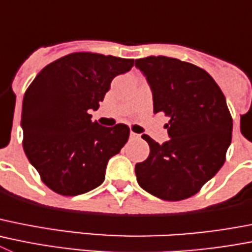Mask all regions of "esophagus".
Segmentation results:
<instances>
[{
	"instance_id": "1",
	"label": "esophagus",
	"mask_w": 252,
	"mask_h": 252,
	"mask_svg": "<svg viewBox=\"0 0 252 252\" xmlns=\"http://www.w3.org/2000/svg\"><path fill=\"white\" fill-rule=\"evenodd\" d=\"M130 137L131 138H138V137H140V135H137V133H135V132H132V131H131Z\"/></svg>"
}]
</instances>
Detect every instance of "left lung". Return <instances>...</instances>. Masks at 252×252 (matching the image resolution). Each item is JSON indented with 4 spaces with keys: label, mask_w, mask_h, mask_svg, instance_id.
I'll use <instances>...</instances> for the list:
<instances>
[{
    "label": "left lung",
    "mask_w": 252,
    "mask_h": 252,
    "mask_svg": "<svg viewBox=\"0 0 252 252\" xmlns=\"http://www.w3.org/2000/svg\"><path fill=\"white\" fill-rule=\"evenodd\" d=\"M154 96V112L170 117V140L149 135L150 155L135 166L138 185L166 201L191 197L215 176L231 144L232 117L222 91L201 67L166 56L136 60Z\"/></svg>",
    "instance_id": "1"
}]
</instances>
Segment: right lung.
<instances>
[{"label": "right lung", "instance_id": "add662e5", "mask_svg": "<svg viewBox=\"0 0 252 252\" xmlns=\"http://www.w3.org/2000/svg\"><path fill=\"white\" fill-rule=\"evenodd\" d=\"M132 66V59L73 52L43 67L25 92V154L56 193L76 196L100 186L108 160L127 142V125L105 127L89 112L100 107L114 77Z\"/></svg>", "mask_w": 252, "mask_h": 252}]
</instances>
